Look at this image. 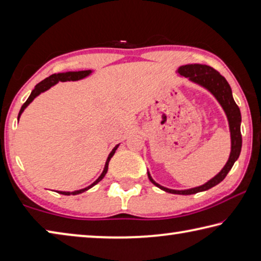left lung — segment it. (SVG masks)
<instances>
[{
    "label": "left lung",
    "instance_id": "1",
    "mask_svg": "<svg viewBox=\"0 0 261 261\" xmlns=\"http://www.w3.org/2000/svg\"><path fill=\"white\" fill-rule=\"evenodd\" d=\"M177 73L181 76L188 77V79L194 82V84H197L202 86L203 88L207 89L210 93H211L221 105V108L225 111L228 123H229V132H230V154L229 158L226 163V165L223 166L222 170L218 173L216 176H213L211 180H208L206 184H204L199 187H195V188L186 189V190H175V189H170L166 188V187H163L156 181L152 179L151 174L148 171V177L149 180L152 182V184L158 187L159 189H162L166 193L170 194H176V195H193L200 193V191H205L211 189L212 187L217 186L220 184V182L225 179L228 172L231 170L234 163L239 159L241 149H242V134H241V122H242V117H241V111L240 108L237 107L235 103L234 97H232L231 88L229 84H228L227 80L223 77L220 73L214 70L213 67L208 65H204V64H188V65H182L177 68Z\"/></svg>",
    "mask_w": 261,
    "mask_h": 261
}]
</instances>
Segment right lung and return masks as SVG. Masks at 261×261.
Segmentation results:
<instances>
[{
    "mask_svg": "<svg viewBox=\"0 0 261 261\" xmlns=\"http://www.w3.org/2000/svg\"><path fill=\"white\" fill-rule=\"evenodd\" d=\"M91 73H93V71H91V70H86V71H68V72H63V73H55V74H51L50 76L45 77L44 80L39 82V84L34 87V89L32 90L30 97L27 98V100H26V102H25L24 104H22V107H21L20 111H19V114H18V121H19V118H20V116H21V113L24 112V110H25L27 107H29V105H30L32 102H33V99L36 97V96H39L41 93H44L45 90L50 89L53 86L58 84L59 81H61V82H65V81H77V80L85 79V77L89 76V75L91 74ZM119 144H120V143H119ZM119 144H117L116 147H114V148L112 149V151L110 152V154L108 156V159H107V162H105V166H104V170H103V172H102V174H100V175L97 177V180L94 181L93 184H91L90 186L86 187V188H84V189H79V190H74V191H57V193H58V194H62V195H66V196H70V195H79V194L85 193V191H87V190L90 189V188H93V187H94L95 185H97L99 181H102V179L105 176V174H107V172H108V167H109L110 159L112 158L114 152H116V150L118 149Z\"/></svg>",
    "mask_w": 261,
    "mask_h": 261,
    "instance_id": "obj_1",
    "label": "right lung"
}]
</instances>
